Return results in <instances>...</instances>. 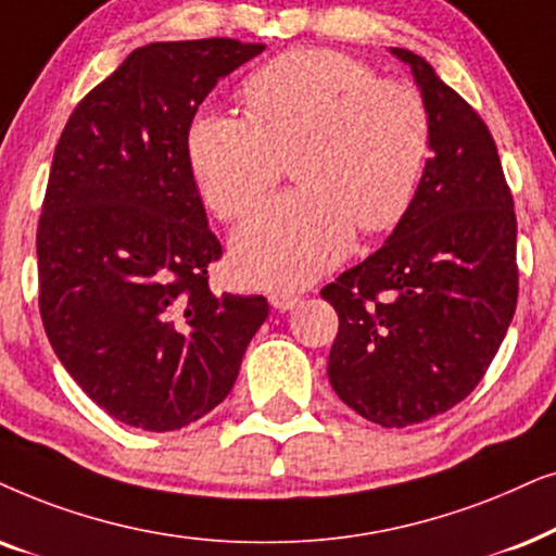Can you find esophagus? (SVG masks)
Listing matches in <instances>:
<instances>
[{
	"instance_id": "34e87169",
	"label": "esophagus",
	"mask_w": 556,
	"mask_h": 556,
	"mask_svg": "<svg viewBox=\"0 0 556 556\" xmlns=\"http://www.w3.org/2000/svg\"><path fill=\"white\" fill-rule=\"evenodd\" d=\"M300 300H302V298H300L298 292H287V290H282V292H271V294H269L271 307L279 309V313H287V309L298 307Z\"/></svg>"
}]
</instances>
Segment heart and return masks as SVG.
<instances>
[{
  "label": "heart",
  "mask_w": 556,
  "mask_h": 556,
  "mask_svg": "<svg viewBox=\"0 0 556 556\" xmlns=\"http://www.w3.org/2000/svg\"><path fill=\"white\" fill-rule=\"evenodd\" d=\"M247 116L201 111L188 162L220 220L254 208L292 157L300 185L233 236V269L254 287H302L343 262L353 228L381 233L406 216L429 157V114L399 80L325 48L262 65L241 88Z\"/></svg>",
  "instance_id": "1"
}]
</instances>
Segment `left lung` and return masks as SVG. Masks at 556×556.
Segmentation results:
<instances>
[{
	"instance_id": "obj_1",
	"label": "left lung",
	"mask_w": 556,
	"mask_h": 556,
	"mask_svg": "<svg viewBox=\"0 0 556 556\" xmlns=\"http://www.w3.org/2000/svg\"><path fill=\"white\" fill-rule=\"evenodd\" d=\"M391 53L427 106L432 157L387 243L320 294L340 320L330 387L368 421L409 427L483 379L514 317L519 269L514 198L485 122L425 58Z\"/></svg>"
}]
</instances>
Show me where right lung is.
I'll use <instances>...</instances> for the list:
<instances>
[{
    "mask_svg": "<svg viewBox=\"0 0 556 556\" xmlns=\"http://www.w3.org/2000/svg\"><path fill=\"white\" fill-rule=\"evenodd\" d=\"M262 50L137 48L58 139L37 226L42 325L73 381L129 427L173 432L218 406L269 315L262 294L211 292L220 243L185 144L205 96Z\"/></svg>",
    "mask_w": 556,
    "mask_h": 556,
    "instance_id": "add662e5",
    "label": "right lung"
}]
</instances>
